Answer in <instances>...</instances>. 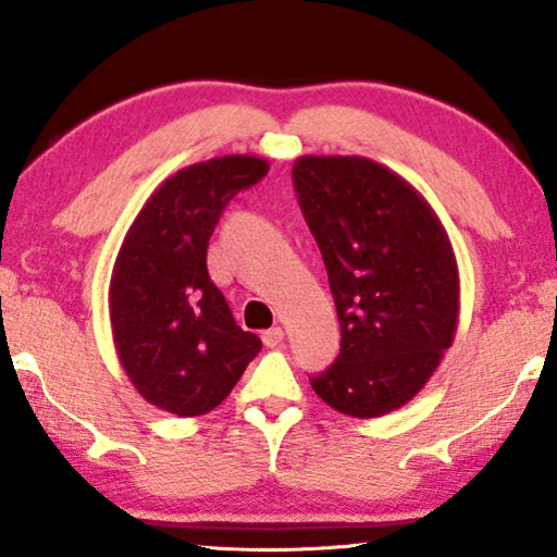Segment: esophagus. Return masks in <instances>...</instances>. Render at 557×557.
Instances as JSON below:
<instances>
[{"label": "esophagus", "instance_id": "esophagus-1", "mask_svg": "<svg viewBox=\"0 0 557 557\" xmlns=\"http://www.w3.org/2000/svg\"><path fill=\"white\" fill-rule=\"evenodd\" d=\"M282 338H285V332H282V326H272L268 332H262V344L268 348H275L282 344Z\"/></svg>", "mask_w": 557, "mask_h": 557}]
</instances>
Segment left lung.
<instances>
[{
    "label": "left lung",
    "mask_w": 557,
    "mask_h": 557,
    "mask_svg": "<svg viewBox=\"0 0 557 557\" xmlns=\"http://www.w3.org/2000/svg\"><path fill=\"white\" fill-rule=\"evenodd\" d=\"M299 209L322 250L342 351L312 379L351 418H381L422 391L455 342L459 270L430 203L366 157H299Z\"/></svg>",
    "instance_id": "8db88e82"
}]
</instances>
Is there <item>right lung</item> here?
<instances>
[{
	"label": "right lung",
	"instance_id": "right-lung-1",
	"mask_svg": "<svg viewBox=\"0 0 557 557\" xmlns=\"http://www.w3.org/2000/svg\"><path fill=\"white\" fill-rule=\"evenodd\" d=\"M268 169L250 154L178 169L122 240L108 295L112 338L129 383L159 410L206 414L260 354V338L235 324L211 282L206 250L228 201Z\"/></svg>",
	"mask_w": 557,
	"mask_h": 557
}]
</instances>
